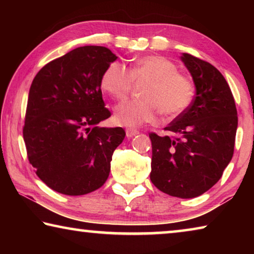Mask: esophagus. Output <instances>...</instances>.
I'll return each mask as SVG.
<instances>
[{"label":"esophagus","mask_w":254,"mask_h":254,"mask_svg":"<svg viewBox=\"0 0 254 254\" xmlns=\"http://www.w3.org/2000/svg\"><path fill=\"white\" fill-rule=\"evenodd\" d=\"M126 133H127V137H132V136L136 135L137 133H139V131L135 130V128L128 127V128H127V130H126Z\"/></svg>","instance_id":"esophagus-1"}]
</instances>
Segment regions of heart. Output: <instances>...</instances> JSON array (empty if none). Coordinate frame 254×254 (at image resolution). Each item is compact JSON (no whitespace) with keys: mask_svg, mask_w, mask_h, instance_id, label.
I'll return each mask as SVG.
<instances>
[{"mask_svg":"<svg viewBox=\"0 0 254 254\" xmlns=\"http://www.w3.org/2000/svg\"><path fill=\"white\" fill-rule=\"evenodd\" d=\"M147 79L139 100H127L117 105L114 118L123 127H140L157 121L159 111L167 117H177L190 105L194 85L186 76L177 72L170 60L160 56L136 59L128 68L112 63L103 72L101 86L112 97L124 98L133 80Z\"/></svg>","mask_w":254,"mask_h":254,"instance_id":"b5f03b06","label":"heart"}]
</instances>
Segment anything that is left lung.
Here are the masks:
<instances>
[{
    "label": "left lung",
    "mask_w": 254,
    "mask_h": 254,
    "mask_svg": "<svg viewBox=\"0 0 254 254\" xmlns=\"http://www.w3.org/2000/svg\"><path fill=\"white\" fill-rule=\"evenodd\" d=\"M180 59L192 77L196 95L166 127L175 136L149 134L150 179L162 192L194 198L220 180L233 157L238 112L230 86L216 68L189 54Z\"/></svg>",
    "instance_id": "obj_1"
}]
</instances>
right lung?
<instances>
[{
  "label": "right lung",
  "mask_w": 254,
  "mask_h": 254,
  "mask_svg": "<svg viewBox=\"0 0 254 254\" xmlns=\"http://www.w3.org/2000/svg\"><path fill=\"white\" fill-rule=\"evenodd\" d=\"M117 58L105 47H79L47 64L32 80L23 127L28 159L60 194H88L109 178L126 131L98 127L111 117L101 78Z\"/></svg>",
  "instance_id": "add662e5"
}]
</instances>
